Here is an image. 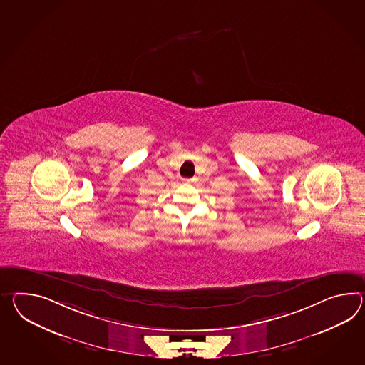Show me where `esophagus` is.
<instances>
[{"label":"esophagus","mask_w":365,"mask_h":365,"mask_svg":"<svg viewBox=\"0 0 365 365\" xmlns=\"http://www.w3.org/2000/svg\"><path fill=\"white\" fill-rule=\"evenodd\" d=\"M194 182V179H183V183L185 185H191Z\"/></svg>","instance_id":"1"}]
</instances>
